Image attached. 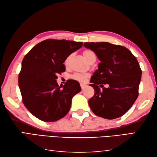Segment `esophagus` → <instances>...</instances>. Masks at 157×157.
Returning <instances> with one entry per match:
<instances>
[{"label":"esophagus","instance_id":"34e87169","mask_svg":"<svg viewBox=\"0 0 157 157\" xmlns=\"http://www.w3.org/2000/svg\"><path fill=\"white\" fill-rule=\"evenodd\" d=\"M80 86H81L82 89V90H84V88L87 86V85H86V84H80Z\"/></svg>","mask_w":157,"mask_h":157}]
</instances>
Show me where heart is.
Wrapping results in <instances>:
<instances>
[{"label":"heart","instance_id":"1","mask_svg":"<svg viewBox=\"0 0 157 157\" xmlns=\"http://www.w3.org/2000/svg\"><path fill=\"white\" fill-rule=\"evenodd\" d=\"M83 55L85 57V58H86L89 62H90L91 61L93 60V59H96L95 53L91 50H85V51H84ZM70 59H71V56H69L68 57H67L66 59H65V60H64L65 66H68V65H69ZM88 75L86 73H74V74H73L72 75H71V78L75 79V80H77V81L84 82L86 81V79L88 78Z\"/></svg>","mask_w":157,"mask_h":157}]
</instances>
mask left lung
Masks as SVG:
<instances>
[{"mask_svg": "<svg viewBox=\"0 0 157 157\" xmlns=\"http://www.w3.org/2000/svg\"><path fill=\"white\" fill-rule=\"evenodd\" d=\"M101 61L90 78L95 94L89 100L96 115L107 119L120 117L132 107L139 95L141 69L127 48L109 42H85ZM107 83L108 88L103 84ZM102 87L101 89L100 87Z\"/></svg>", "mask_w": 157, "mask_h": 157, "instance_id": "obj_1", "label": "left lung"}]
</instances>
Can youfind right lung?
<instances>
[{
	"label": "right lung",
	"mask_w": 157,
	"mask_h": 157,
	"mask_svg": "<svg viewBox=\"0 0 157 157\" xmlns=\"http://www.w3.org/2000/svg\"><path fill=\"white\" fill-rule=\"evenodd\" d=\"M83 42L47 39L37 44L22 62L18 85L22 102L40 120L58 121L69 113L73 97L80 92L78 81L69 79L63 86L56 82L66 70L67 57L79 49Z\"/></svg>",
	"instance_id": "right-lung-1"
}]
</instances>
